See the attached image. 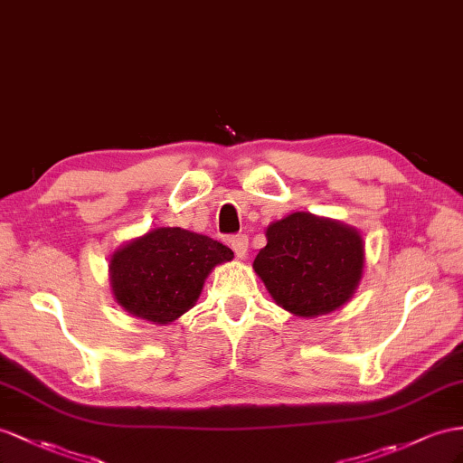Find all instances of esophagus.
Here are the masks:
<instances>
[{"label": "esophagus", "mask_w": 463, "mask_h": 463, "mask_svg": "<svg viewBox=\"0 0 463 463\" xmlns=\"http://www.w3.org/2000/svg\"><path fill=\"white\" fill-rule=\"evenodd\" d=\"M231 248L239 258H244L248 252V236L246 234H234L231 236Z\"/></svg>", "instance_id": "obj_1"}]
</instances>
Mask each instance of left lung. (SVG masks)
Listing matches in <instances>:
<instances>
[{
    "instance_id": "obj_1",
    "label": "left lung",
    "mask_w": 463,
    "mask_h": 463,
    "mask_svg": "<svg viewBox=\"0 0 463 463\" xmlns=\"http://www.w3.org/2000/svg\"><path fill=\"white\" fill-rule=\"evenodd\" d=\"M268 244L254 260L274 301L298 317L326 315L358 288L364 244L358 231L311 213L269 224Z\"/></svg>"
}]
</instances>
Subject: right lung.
Segmentation results:
<instances>
[{"label":"right lung","instance_id":"add662e5","mask_svg":"<svg viewBox=\"0 0 463 463\" xmlns=\"http://www.w3.org/2000/svg\"><path fill=\"white\" fill-rule=\"evenodd\" d=\"M232 250L203 234L160 227L125 244L113 254L111 288L130 315L168 325L197 301L203 281Z\"/></svg>","mask_w":463,"mask_h":463}]
</instances>
